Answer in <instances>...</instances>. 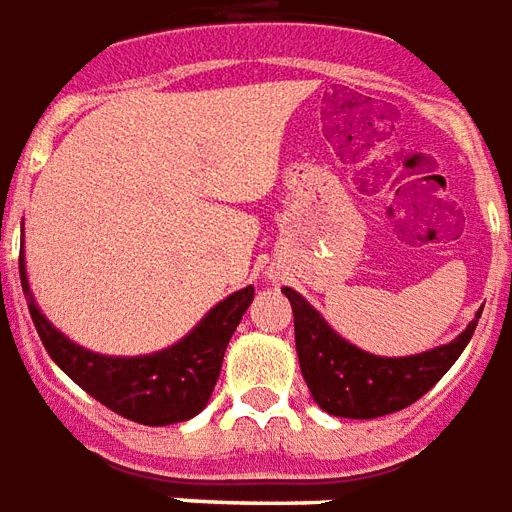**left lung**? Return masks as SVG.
<instances>
[{"instance_id":"1","label":"left lung","mask_w":512,"mask_h":512,"mask_svg":"<svg viewBox=\"0 0 512 512\" xmlns=\"http://www.w3.org/2000/svg\"><path fill=\"white\" fill-rule=\"evenodd\" d=\"M283 294L292 302L294 343L313 401L324 412L352 420L401 412L423 398L464 352L480 319L477 313L475 322H469L453 343L436 346L431 352L414 357H376L335 335L294 289H283Z\"/></svg>"}]
</instances>
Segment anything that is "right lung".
Listing matches in <instances>:
<instances>
[{
    "label": "right lung",
    "mask_w": 512,
    "mask_h": 512,
    "mask_svg": "<svg viewBox=\"0 0 512 512\" xmlns=\"http://www.w3.org/2000/svg\"><path fill=\"white\" fill-rule=\"evenodd\" d=\"M21 286L29 294L24 259H18ZM253 300V286L215 305L193 333L166 352L149 357H103L87 352L46 322L29 297V313L51 360L111 412L141 425H171L190 420L210 401L223 354L242 313Z\"/></svg>",
    "instance_id": "right-lung-1"
}]
</instances>
